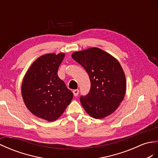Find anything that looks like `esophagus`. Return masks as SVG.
<instances>
[{
  "label": "esophagus",
  "mask_w": 158,
  "mask_h": 158,
  "mask_svg": "<svg viewBox=\"0 0 158 158\" xmlns=\"http://www.w3.org/2000/svg\"><path fill=\"white\" fill-rule=\"evenodd\" d=\"M73 95H74L75 97L78 96V94H79V90L78 89H76V90H73Z\"/></svg>",
  "instance_id": "esophagus-1"
}]
</instances>
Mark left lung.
Here are the masks:
<instances>
[{
	"label": "left lung",
	"instance_id": "1",
	"mask_svg": "<svg viewBox=\"0 0 158 158\" xmlns=\"http://www.w3.org/2000/svg\"><path fill=\"white\" fill-rule=\"evenodd\" d=\"M72 58L85 69L89 76L90 89L80 102L87 114L95 119L111 114L123 100L127 81L120 63L99 48L75 52Z\"/></svg>",
	"mask_w": 158,
	"mask_h": 158
}]
</instances>
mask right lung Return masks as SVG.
I'll list each match as a JSON object with an SVG mask.
<instances>
[{
  "label": "right lung",
  "instance_id": "right-lung-1",
  "mask_svg": "<svg viewBox=\"0 0 158 158\" xmlns=\"http://www.w3.org/2000/svg\"><path fill=\"white\" fill-rule=\"evenodd\" d=\"M64 57L63 52L41 56L23 80L22 94L26 106L36 116L49 122L61 116L73 96L57 75Z\"/></svg>",
  "mask_w": 158,
  "mask_h": 158
}]
</instances>
